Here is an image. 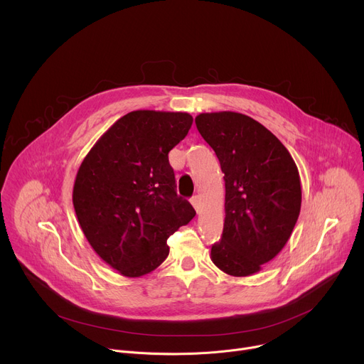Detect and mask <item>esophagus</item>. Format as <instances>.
<instances>
[{
  "label": "esophagus",
  "mask_w": 364,
  "mask_h": 364,
  "mask_svg": "<svg viewBox=\"0 0 364 364\" xmlns=\"http://www.w3.org/2000/svg\"><path fill=\"white\" fill-rule=\"evenodd\" d=\"M191 205H193V208L196 209V212H199V208H200V199H199V196H193V197H191Z\"/></svg>",
  "instance_id": "esophagus-1"
}]
</instances>
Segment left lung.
<instances>
[{
  "mask_svg": "<svg viewBox=\"0 0 364 364\" xmlns=\"http://www.w3.org/2000/svg\"><path fill=\"white\" fill-rule=\"evenodd\" d=\"M225 174V223L210 258L223 273H258L289 241L302 205L301 177L286 146L257 120L235 112L194 119Z\"/></svg>",
  "mask_w": 364,
  "mask_h": 364,
  "instance_id": "left-lung-1",
  "label": "left lung"
}]
</instances>
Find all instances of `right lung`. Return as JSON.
<instances>
[{"label": "right lung", "mask_w": 364, "mask_h": 364, "mask_svg": "<svg viewBox=\"0 0 364 364\" xmlns=\"http://www.w3.org/2000/svg\"><path fill=\"white\" fill-rule=\"evenodd\" d=\"M183 112L135 110L116 120L82 159L73 203L82 232L124 277L154 272L167 240L196 215L176 193L168 152L188 134Z\"/></svg>", "instance_id": "add662e5"}]
</instances>
